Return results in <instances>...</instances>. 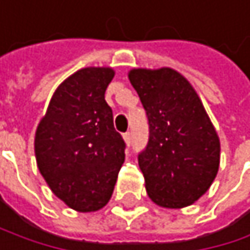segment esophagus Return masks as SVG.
I'll use <instances>...</instances> for the list:
<instances>
[{
  "label": "esophagus",
  "mask_w": 250,
  "mask_h": 250,
  "mask_svg": "<svg viewBox=\"0 0 250 250\" xmlns=\"http://www.w3.org/2000/svg\"><path fill=\"white\" fill-rule=\"evenodd\" d=\"M123 139H124V142H126V145L129 146L130 142H132V135H130L129 132H127V133H124V135H123Z\"/></svg>",
  "instance_id": "34e87169"
}]
</instances>
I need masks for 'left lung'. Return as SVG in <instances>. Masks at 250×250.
<instances>
[{"instance_id":"left-lung-1","label":"left lung","mask_w":250,"mask_h":250,"mask_svg":"<svg viewBox=\"0 0 250 250\" xmlns=\"http://www.w3.org/2000/svg\"><path fill=\"white\" fill-rule=\"evenodd\" d=\"M129 80L148 115L149 141L139 154L148 197L182 209L210 188L221 158L219 136L191 83L172 68H133Z\"/></svg>"}]
</instances>
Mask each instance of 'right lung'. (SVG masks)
Here are the masks:
<instances>
[{
	"instance_id": "obj_1",
	"label": "right lung",
	"mask_w": 250,
	"mask_h": 250,
	"mask_svg": "<svg viewBox=\"0 0 250 250\" xmlns=\"http://www.w3.org/2000/svg\"><path fill=\"white\" fill-rule=\"evenodd\" d=\"M115 71L78 69L62 81L40 120L34 149L51 192L77 212H96L111 199L124 163V144L115 132L105 90Z\"/></svg>"
}]
</instances>
